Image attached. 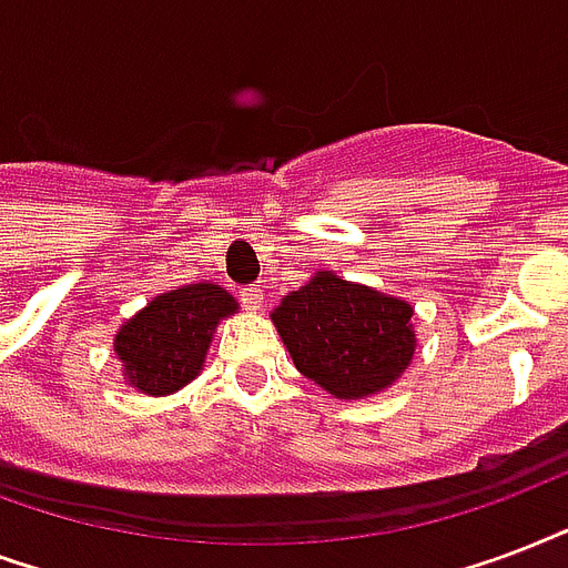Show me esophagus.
Returning <instances> with one entry per match:
<instances>
[{"label":"esophagus","instance_id":"esophagus-1","mask_svg":"<svg viewBox=\"0 0 568 568\" xmlns=\"http://www.w3.org/2000/svg\"><path fill=\"white\" fill-rule=\"evenodd\" d=\"M263 302V287L261 284H248V287H243V305L248 307V311H257Z\"/></svg>","mask_w":568,"mask_h":568}]
</instances>
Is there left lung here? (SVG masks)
<instances>
[{"label": "left lung", "mask_w": 568, "mask_h": 568, "mask_svg": "<svg viewBox=\"0 0 568 568\" xmlns=\"http://www.w3.org/2000/svg\"><path fill=\"white\" fill-rule=\"evenodd\" d=\"M272 323L298 373L341 399L382 390L415 355L412 307L332 272L281 298Z\"/></svg>", "instance_id": "8db88e82"}]
</instances>
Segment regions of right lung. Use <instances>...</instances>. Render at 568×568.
<instances>
[{"mask_svg":"<svg viewBox=\"0 0 568 568\" xmlns=\"http://www.w3.org/2000/svg\"><path fill=\"white\" fill-rule=\"evenodd\" d=\"M234 311V296L219 284H189L156 296L115 337L126 379L153 397L189 385L204 364L215 323Z\"/></svg>","mask_w":568,"mask_h":568,"instance_id":"add662e5","label":"right lung"}]
</instances>
